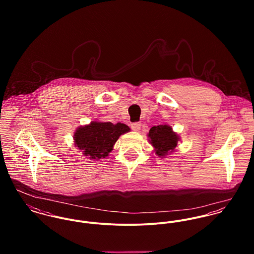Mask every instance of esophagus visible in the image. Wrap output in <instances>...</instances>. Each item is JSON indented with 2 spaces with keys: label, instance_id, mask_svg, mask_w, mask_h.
Returning <instances> with one entry per match:
<instances>
[{
  "label": "esophagus",
  "instance_id": "34e87169",
  "mask_svg": "<svg viewBox=\"0 0 254 254\" xmlns=\"http://www.w3.org/2000/svg\"><path fill=\"white\" fill-rule=\"evenodd\" d=\"M131 128L134 131H139L141 129V123L140 122H133L131 124Z\"/></svg>",
  "mask_w": 254,
  "mask_h": 254
}]
</instances>
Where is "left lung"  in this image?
<instances>
[{"instance_id":"8db88e82","label":"left lung","mask_w":254,"mask_h":254,"mask_svg":"<svg viewBox=\"0 0 254 254\" xmlns=\"http://www.w3.org/2000/svg\"><path fill=\"white\" fill-rule=\"evenodd\" d=\"M147 136L149 143L154 146L155 153L158 156H165L169 151H172L177 146L179 141L178 135L167 125L151 127Z\"/></svg>"}]
</instances>
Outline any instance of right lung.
Listing matches in <instances>:
<instances>
[{
  "label": "right lung",
  "mask_w": 254,
  "mask_h": 254,
  "mask_svg": "<svg viewBox=\"0 0 254 254\" xmlns=\"http://www.w3.org/2000/svg\"><path fill=\"white\" fill-rule=\"evenodd\" d=\"M129 131L130 128L123 123L93 121L76 130L74 134L75 146L85 156H89L91 159H100L108 156L119 136Z\"/></svg>",
  "instance_id": "right-lung-1"
}]
</instances>
